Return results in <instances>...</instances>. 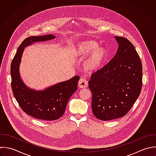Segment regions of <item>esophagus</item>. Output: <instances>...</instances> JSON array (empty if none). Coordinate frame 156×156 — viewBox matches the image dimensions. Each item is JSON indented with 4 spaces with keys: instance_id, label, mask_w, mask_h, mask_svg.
I'll return each instance as SVG.
<instances>
[{
    "instance_id": "obj_1",
    "label": "esophagus",
    "mask_w": 156,
    "mask_h": 156,
    "mask_svg": "<svg viewBox=\"0 0 156 156\" xmlns=\"http://www.w3.org/2000/svg\"><path fill=\"white\" fill-rule=\"evenodd\" d=\"M78 86L80 88H86L88 86V83L85 79L81 78L78 81Z\"/></svg>"
}]
</instances>
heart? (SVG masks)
Segmentation results:
<instances>
[{
	"instance_id": "1",
	"label": "heart",
	"mask_w": 156,
	"mask_h": 156,
	"mask_svg": "<svg viewBox=\"0 0 156 156\" xmlns=\"http://www.w3.org/2000/svg\"><path fill=\"white\" fill-rule=\"evenodd\" d=\"M71 55L75 58H84V69L89 72L96 71L103 65L107 56L105 48L98 45L93 40L82 41L76 42L71 49Z\"/></svg>"
}]
</instances>
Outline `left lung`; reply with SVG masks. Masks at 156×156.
Instances as JSON below:
<instances>
[{
  "instance_id": "obj_1",
  "label": "left lung",
  "mask_w": 156,
  "mask_h": 156,
  "mask_svg": "<svg viewBox=\"0 0 156 156\" xmlns=\"http://www.w3.org/2000/svg\"><path fill=\"white\" fill-rule=\"evenodd\" d=\"M115 38L119 44L116 54L89 81L93 114L103 121L125 116L139 97L142 86V64L135 47L125 37Z\"/></svg>"
}]
</instances>
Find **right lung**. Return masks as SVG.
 I'll use <instances>...</instances> for the list:
<instances>
[{
	"instance_id": "right-lung-1",
	"label": "right lung",
	"mask_w": 156,
	"mask_h": 156,
	"mask_svg": "<svg viewBox=\"0 0 156 156\" xmlns=\"http://www.w3.org/2000/svg\"><path fill=\"white\" fill-rule=\"evenodd\" d=\"M55 37L53 34H47L26 38L18 47L11 65V88L20 107L28 115L44 120H55L63 115L69 98L77 90L80 76H75L44 90H36L24 83L20 75L19 67L25 47Z\"/></svg>"
}]
</instances>
